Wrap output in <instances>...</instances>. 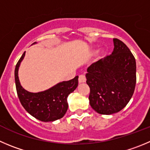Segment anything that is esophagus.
Wrapping results in <instances>:
<instances>
[{
	"label": "esophagus",
	"mask_w": 150,
	"mask_h": 150,
	"mask_svg": "<svg viewBox=\"0 0 150 150\" xmlns=\"http://www.w3.org/2000/svg\"><path fill=\"white\" fill-rule=\"evenodd\" d=\"M86 82V78L84 75H80L79 76V83H84V82Z\"/></svg>",
	"instance_id": "34e87169"
}]
</instances>
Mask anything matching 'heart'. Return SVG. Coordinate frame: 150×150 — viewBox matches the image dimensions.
<instances>
[{"instance_id": "obj_1", "label": "heart", "mask_w": 150, "mask_h": 150, "mask_svg": "<svg viewBox=\"0 0 150 150\" xmlns=\"http://www.w3.org/2000/svg\"><path fill=\"white\" fill-rule=\"evenodd\" d=\"M92 53H93V54H94V53H95V51H93Z\"/></svg>"}]
</instances>
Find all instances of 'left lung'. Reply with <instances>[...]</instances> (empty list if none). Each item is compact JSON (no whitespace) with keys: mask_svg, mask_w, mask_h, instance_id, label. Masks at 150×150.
<instances>
[{"mask_svg":"<svg viewBox=\"0 0 150 150\" xmlns=\"http://www.w3.org/2000/svg\"><path fill=\"white\" fill-rule=\"evenodd\" d=\"M112 54L93 63L85 76L90 87V105L98 113L111 115L122 110L133 95L136 63L128 47L114 38Z\"/></svg>","mask_w":150,"mask_h":150,"instance_id":"left-lung-1","label":"left lung"}]
</instances>
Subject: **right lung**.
<instances>
[{"mask_svg": "<svg viewBox=\"0 0 150 150\" xmlns=\"http://www.w3.org/2000/svg\"><path fill=\"white\" fill-rule=\"evenodd\" d=\"M37 42H35V44ZM25 51L17 63L15 70V79L17 93L21 105L25 110L41 122H54L64 116L68 110V96L78 86L76 76L69 81L57 83L45 91L31 93L24 89L18 77V70L24 59Z\"/></svg>", "mask_w": 150, "mask_h": 150, "instance_id": "obj_1", "label": "right lung"}]
</instances>
